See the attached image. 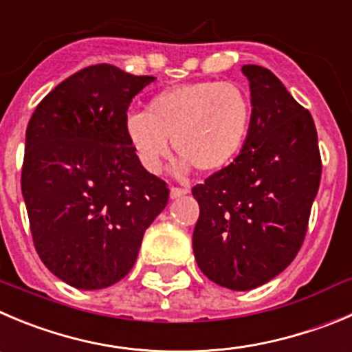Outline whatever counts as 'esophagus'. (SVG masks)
<instances>
[{
    "instance_id": "obj_1",
    "label": "esophagus",
    "mask_w": 352,
    "mask_h": 352,
    "mask_svg": "<svg viewBox=\"0 0 352 352\" xmlns=\"http://www.w3.org/2000/svg\"><path fill=\"white\" fill-rule=\"evenodd\" d=\"M187 192H189V189L187 187H170V198L172 199H177V198H182V196H186Z\"/></svg>"
}]
</instances>
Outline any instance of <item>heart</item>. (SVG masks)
Segmentation results:
<instances>
[{
  "instance_id": "heart-1",
  "label": "heart",
  "mask_w": 352,
  "mask_h": 352,
  "mask_svg": "<svg viewBox=\"0 0 352 352\" xmlns=\"http://www.w3.org/2000/svg\"><path fill=\"white\" fill-rule=\"evenodd\" d=\"M250 124L248 95L232 83L206 80L156 94L146 113L128 114L124 133L147 172L161 170L170 153L168 139L182 156L180 168L217 172L238 156Z\"/></svg>"
}]
</instances>
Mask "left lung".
Here are the masks:
<instances>
[{
  "instance_id": "1",
  "label": "left lung",
  "mask_w": 352,
  "mask_h": 352,
  "mask_svg": "<svg viewBox=\"0 0 352 352\" xmlns=\"http://www.w3.org/2000/svg\"><path fill=\"white\" fill-rule=\"evenodd\" d=\"M252 124L231 165L192 187L199 219L192 250L203 274L252 290L290 265L304 243L321 180L313 116L269 69L243 65Z\"/></svg>"
}]
</instances>
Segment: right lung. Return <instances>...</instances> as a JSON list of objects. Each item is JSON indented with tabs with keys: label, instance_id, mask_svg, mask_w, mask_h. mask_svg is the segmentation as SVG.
I'll list each match as a JSON object with an SVG mask.
<instances>
[{
	"label": "right lung",
	"instance_id": "add662e5",
	"mask_svg": "<svg viewBox=\"0 0 352 352\" xmlns=\"http://www.w3.org/2000/svg\"><path fill=\"white\" fill-rule=\"evenodd\" d=\"M116 65L78 71L38 104L25 130L22 196L39 258L81 290L118 283L168 203L124 133L131 98L153 83Z\"/></svg>",
	"mask_w": 352,
	"mask_h": 352
}]
</instances>
